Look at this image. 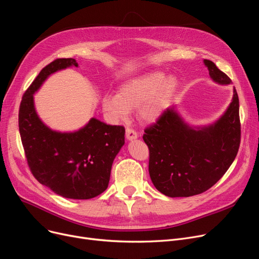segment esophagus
Segmentation results:
<instances>
[{"mask_svg":"<svg viewBox=\"0 0 259 259\" xmlns=\"http://www.w3.org/2000/svg\"><path fill=\"white\" fill-rule=\"evenodd\" d=\"M126 138L129 140V141H132V140H136L138 138V132L134 130L133 128H127L126 129Z\"/></svg>","mask_w":259,"mask_h":259,"instance_id":"1","label":"esophagus"}]
</instances>
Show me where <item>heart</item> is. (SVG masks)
<instances>
[{
  "instance_id": "1",
  "label": "heart",
  "mask_w": 259,
  "mask_h": 259,
  "mask_svg": "<svg viewBox=\"0 0 259 259\" xmlns=\"http://www.w3.org/2000/svg\"><path fill=\"white\" fill-rule=\"evenodd\" d=\"M178 88L174 77L155 72L122 83L117 95H105L102 99L103 110L113 121L128 118L130 110L139 109L143 120L154 121L161 116Z\"/></svg>"
}]
</instances>
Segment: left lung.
I'll use <instances>...</instances> for the list:
<instances>
[{
    "label": "left lung",
    "mask_w": 259,
    "mask_h": 259,
    "mask_svg": "<svg viewBox=\"0 0 259 259\" xmlns=\"http://www.w3.org/2000/svg\"><path fill=\"white\" fill-rule=\"evenodd\" d=\"M209 76L220 84L230 77L210 60ZM241 137L239 99L234 89L232 103L215 123L198 130L189 127L175 110L166 109L145 129L149 149V175L155 188L168 197H190L206 192L227 172L237 155Z\"/></svg>",
    "instance_id": "obj_1"
}]
</instances>
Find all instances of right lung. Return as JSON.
<instances>
[{
	"instance_id": "add662e5",
	"label": "right lung",
	"mask_w": 259,
	"mask_h": 259,
	"mask_svg": "<svg viewBox=\"0 0 259 259\" xmlns=\"http://www.w3.org/2000/svg\"><path fill=\"white\" fill-rule=\"evenodd\" d=\"M78 66L73 58L56 59L43 67L22 97L19 131L29 169L38 182L55 194L85 200L104 193L111 167L125 144V128L96 118L75 132H57L47 127L33 106V93L59 70Z\"/></svg>"
}]
</instances>
